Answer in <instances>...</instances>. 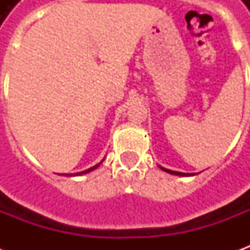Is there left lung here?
Here are the masks:
<instances>
[{
	"mask_svg": "<svg viewBox=\"0 0 250 250\" xmlns=\"http://www.w3.org/2000/svg\"><path fill=\"white\" fill-rule=\"evenodd\" d=\"M163 171H166V173H170V174H175V175H190V174H185V173H178V171H171V170H167V168H163L161 167Z\"/></svg>",
	"mask_w": 250,
	"mask_h": 250,
	"instance_id": "left-lung-1",
	"label": "left lung"
}]
</instances>
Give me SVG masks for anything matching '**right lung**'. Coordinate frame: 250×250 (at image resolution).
Listing matches in <instances>:
<instances>
[{"instance_id": "add662e5", "label": "right lung", "mask_w": 250, "mask_h": 250, "mask_svg": "<svg viewBox=\"0 0 250 250\" xmlns=\"http://www.w3.org/2000/svg\"><path fill=\"white\" fill-rule=\"evenodd\" d=\"M100 165H102V162L98 163V165H95V166H93V167L88 168V170H85V171H80V173H76V174H75V175H82V174H87V173H89V171H92V170H95V168H98L99 166H100Z\"/></svg>"}]
</instances>
